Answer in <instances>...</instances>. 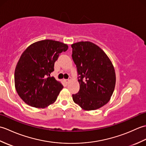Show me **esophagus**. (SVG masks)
Wrapping results in <instances>:
<instances>
[{"mask_svg":"<svg viewBox=\"0 0 146 146\" xmlns=\"http://www.w3.org/2000/svg\"><path fill=\"white\" fill-rule=\"evenodd\" d=\"M71 80V78H70H70H68V79H67V80H65V82H66V83H69L70 82V80Z\"/></svg>","mask_w":146,"mask_h":146,"instance_id":"obj_1","label":"esophagus"}]
</instances>
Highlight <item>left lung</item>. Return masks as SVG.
Masks as SVG:
<instances>
[{
    "label": "left lung",
    "instance_id": "left-lung-1",
    "mask_svg": "<svg viewBox=\"0 0 146 146\" xmlns=\"http://www.w3.org/2000/svg\"><path fill=\"white\" fill-rule=\"evenodd\" d=\"M72 58L78 72L80 90L73 100L85 110H94L109 102L116 76L110 60L97 45L90 41L71 44Z\"/></svg>",
    "mask_w": 146,
    "mask_h": 146
}]
</instances>
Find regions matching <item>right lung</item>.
I'll use <instances>...</instances> for the list:
<instances>
[{"instance_id":"obj_1","label":"right lung","mask_w":146,"mask_h":146,"mask_svg":"<svg viewBox=\"0 0 146 146\" xmlns=\"http://www.w3.org/2000/svg\"><path fill=\"white\" fill-rule=\"evenodd\" d=\"M68 48L60 41L45 39L31 44L21 54L15 70V87L25 103L35 108L53 104L63 88L50 74L55 61Z\"/></svg>"}]
</instances>
